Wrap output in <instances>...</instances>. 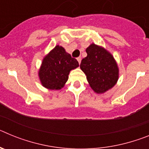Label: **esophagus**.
I'll list each match as a JSON object with an SVG mask.
<instances>
[{
	"label": "esophagus",
	"instance_id": "esophagus-1",
	"mask_svg": "<svg viewBox=\"0 0 149 149\" xmlns=\"http://www.w3.org/2000/svg\"><path fill=\"white\" fill-rule=\"evenodd\" d=\"M77 60L78 61L79 64H81V57H77Z\"/></svg>",
	"mask_w": 149,
	"mask_h": 149
}]
</instances>
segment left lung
<instances>
[{
	"label": "left lung",
	"mask_w": 149,
	"mask_h": 149,
	"mask_svg": "<svg viewBox=\"0 0 149 149\" xmlns=\"http://www.w3.org/2000/svg\"><path fill=\"white\" fill-rule=\"evenodd\" d=\"M86 51L87 56L81 61V70L95 93H105L113 87L119 79L116 62L110 52L94 43L91 44Z\"/></svg>",
	"instance_id": "8db88e82"
}]
</instances>
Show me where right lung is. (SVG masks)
Masks as SVG:
<instances>
[{"instance_id":"obj_1","label":"right lung","mask_w":149,"mask_h":149,"mask_svg":"<svg viewBox=\"0 0 149 149\" xmlns=\"http://www.w3.org/2000/svg\"><path fill=\"white\" fill-rule=\"evenodd\" d=\"M78 66L76 59L62 46L56 45L43 59L39 71L41 84L48 89H60L68 81L70 71Z\"/></svg>"}]
</instances>
